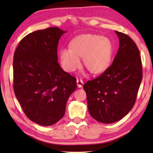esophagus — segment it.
<instances>
[{
	"label": "esophagus",
	"instance_id": "esophagus-1",
	"mask_svg": "<svg viewBox=\"0 0 153 153\" xmlns=\"http://www.w3.org/2000/svg\"><path fill=\"white\" fill-rule=\"evenodd\" d=\"M76 83H77V86H78V88H82L83 87V81L81 80V79H77Z\"/></svg>",
	"mask_w": 153,
	"mask_h": 153
}]
</instances>
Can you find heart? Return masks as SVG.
<instances>
[{
	"instance_id": "1",
	"label": "heart",
	"mask_w": 153,
	"mask_h": 153,
	"mask_svg": "<svg viewBox=\"0 0 153 153\" xmlns=\"http://www.w3.org/2000/svg\"><path fill=\"white\" fill-rule=\"evenodd\" d=\"M114 45L108 37L91 33L75 37L69 44V49H61L59 58L62 68L68 72H74L80 67L79 58L92 74L106 72L111 64Z\"/></svg>"
}]
</instances>
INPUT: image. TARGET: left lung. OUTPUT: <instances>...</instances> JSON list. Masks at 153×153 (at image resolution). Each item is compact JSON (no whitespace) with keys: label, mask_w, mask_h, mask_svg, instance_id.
<instances>
[{"label":"left lung","mask_w":153,"mask_h":153,"mask_svg":"<svg viewBox=\"0 0 153 153\" xmlns=\"http://www.w3.org/2000/svg\"><path fill=\"white\" fill-rule=\"evenodd\" d=\"M119 49L106 72L83 85L91 116L98 122L113 123L131 110L143 77L139 50L131 37L115 31Z\"/></svg>","instance_id":"obj_1"}]
</instances>
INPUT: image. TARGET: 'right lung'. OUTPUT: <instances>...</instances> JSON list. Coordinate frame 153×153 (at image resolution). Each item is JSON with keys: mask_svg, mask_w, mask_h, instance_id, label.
<instances>
[{"mask_svg": "<svg viewBox=\"0 0 153 153\" xmlns=\"http://www.w3.org/2000/svg\"><path fill=\"white\" fill-rule=\"evenodd\" d=\"M67 33L51 27L29 33L14 54L13 79L16 97L26 116L42 125L55 124L64 116L76 79L58 62L60 37Z\"/></svg>", "mask_w": 153, "mask_h": 153, "instance_id": "obj_1", "label": "right lung"}]
</instances>
